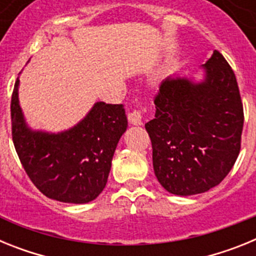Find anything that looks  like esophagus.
<instances>
[{"label":"esophagus","instance_id":"34e87169","mask_svg":"<svg viewBox=\"0 0 256 256\" xmlns=\"http://www.w3.org/2000/svg\"><path fill=\"white\" fill-rule=\"evenodd\" d=\"M128 120L132 126H142V112L141 110H133L128 114Z\"/></svg>","mask_w":256,"mask_h":256}]
</instances>
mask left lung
<instances>
[{"instance_id":"1","label":"left lung","mask_w":256,"mask_h":256,"mask_svg":"<svg viewBox=\"0 0 256 256\" xmlns=\"http://www.w3.org/2000/svg\"><path fill=\"white\" fill-rule=\"evenodd\" d=\"M204 79L169 76L144 124L154 172L173 195L202 194L224 180L241 148L244 108L234 70L219 51L202 65Z\"/></svg>"}]
</instances>
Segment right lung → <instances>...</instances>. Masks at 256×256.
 <instances>
[{
    "label": "right lung",
    "instance_id": "right-lung-1",
    "mask_svg": "<svg viewBox=\"0 0 256 256\" xmlns=\"http://www.w3.org/2000/svg\"><path fill=\"white\" fill-rule=\"evenodd\" d=\"M19 83L18 78L11 97V126L14 146L28 177L52 200H94L105 188L115 148L128 126L124 106L98 101L69 130H34L20 108Z\"/></svg>",
    "mask_w": 256,
    "mask_h": 256
}]
</instances>
